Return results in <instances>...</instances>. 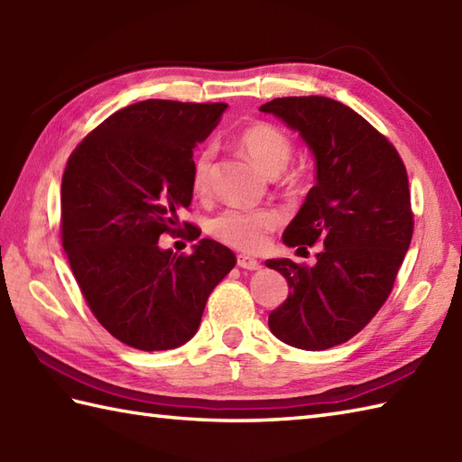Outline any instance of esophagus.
<instances>
[{
	"instance_id": "1",
	"label": "esophagus",
	"mask_w": 462,
	"mask_h": 462,
	"mask_svg": "<svg viewBox=\"0 0 462 462\" xmlns=\"http://www.w3.org/2000/svg\"><path fill=\"white\" fill-rule=\"evenodd\" d=\"M238 266L244 270H258L260 262L252 256H246V254H240L238 256Z\"/></svg>"
}]
</instances>
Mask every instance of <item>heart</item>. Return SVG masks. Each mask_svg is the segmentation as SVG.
I'll use <instances>...</instances> for the list:
<instances>
[{"mask_svg": "<svg viewBox=\"0 0 462 462\" xmlns=\"http://www.w3.org/2000/svg\"><path fill=\"white\" fill-rule=\"evenodd\" d=\"M238 144L250 159L266 174H278L286 169L293 143L290 134L278 125L258 121L244 126L238 134ZM214 149H204L192 162V189L199 194L208 192ZM282 224V214L276 208H226L216 214L208 224L212 238L242 252H256L268 242L270 234Z\"/></svg>", "mask_w": 462, "mask_h": 462, "instance_id": "heart-1", "label": "heart"}]
</instances>
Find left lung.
<instances>
[{"label": "left lung", "mask_w": 462, "mask_h": 462, "mask_svg": "<svg viewBox=\"0 0 462 462\" xmlns=\"http://www.w3.org/2000/svg\"><path fill=\"white\" fill-rule=\"evenodd\" d=\"M300 131L318 182L283 232V244H319L316 266L268 260L290 293L268 318L291 347L321 351L349 341L375 318L413 238L407 169L385 134L328 97H282L260 106Z\"/></svg>", "instance_id": "1"}]
</instances>
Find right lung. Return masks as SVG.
<instances>
[{
	"mask_svg": "<svg viewBox=\"0 0 462 462\" xmlns=\"http://www.w3.org/2000/svg\"><path fill=\"white\" fill-rule=\"evenodd\" d=\"M226 103L149 99L113 113L75 146L61 180V244L97 321L141 351L189 341L210 291L236 256L202 238L192 254L161 250L164 234L186 240L192 149L208 139Z\"/></svg>",
	"mask_w": 462,
	"mask_h": 462,
	"instance_id": "1",
	"label": "right lung"
}]
</instances>
